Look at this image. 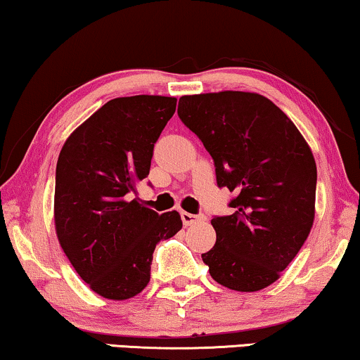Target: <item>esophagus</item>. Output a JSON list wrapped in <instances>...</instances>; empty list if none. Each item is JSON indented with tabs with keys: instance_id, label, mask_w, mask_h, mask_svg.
Returning a JSON list of instances; mask_svg holds the SVG:
<instances>
[{
	"instance_id": "1",
	"label": "esophagus",
	"mask_w": 360,
	"mask_h": 360,
	"mask_svg": "<svg viewBox=\"0 0 360 360\" xmlns=\"http://www.w3.org/2000/svg\"><path fill=\"white\" fill-rule=\"evenodd\" d=\"M180 216H181V221H184L185 226H191V224L200 223V221L205 219L203 214H191V213H186V211H181Z\"/></svg>"
}]
</instances>
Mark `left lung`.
Wrapping results in <instances>:
<instances>
[{"mask_svg":"<svg viewBox=\"0 0 360 360\" xmlns=\"http://www.w3.org/2000/svg\"><path fill=\"white\" fill-rule=\"evenodd\" d=\"M179 116L213 157L234 213L214 216L216 244L201 254L210 275L236 292H259L288 267L314 221L316 162L292 120L249 91L186 95Z\"/></svg>","mask_w":360,"mask_h":360,"instance_id":"left-lung-1","label":"left lung"}]
</instances>
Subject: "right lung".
<instances>
[{
    "mask_svg": "<svg viewBox=\"0 0 360 360\" xmlns=\"http://www.w3.org/2000/svg\"><path fill=\"white\" fill-rule=\"evenodd\" d=\"M176 98H115L68 136L57 160L53 221L63 252L93 292L136 297L150 280L155 245L181 229L176 211L159 214L129 200L149 175L154 144Z\"/></svg>",
    "mask_w": 360,
    "mask_h": 360,
    "instance_id": "right-lung-1",
    "label": "right lung"
}]
</instances>
